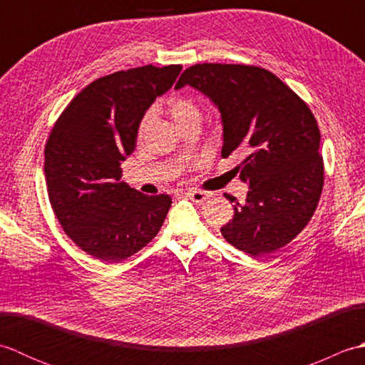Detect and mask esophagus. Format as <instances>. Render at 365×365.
<instances>
[{
    "label": "esophagus",
    "mask_w": 365,
    "mask_h": 365,
    "mask_svg": "<svg viewBox=\"0 0 365 365\" xmlns=\"http://www.w3.org/2000/svg\"><path fill=\"white\" fill-rule=\"evenodd\" d=\"M185 195H187V197L191 199L192 202H196V204H204L205 200L210 197V192L199 191V190H190V191L185 192Z\"/></svg>",
    "instance_id": "obj_1"
}]
</instances>
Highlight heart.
Listing matches in <instances>:
<instances>
[{
	"label": "heart",
	"instance_id": "b5f03b06",
	"mask_svg": "<svg viewBox=\"0 0 365 365\" xmlns=\"http://www.w3.org/2000/svg\"><path fill=\"white\" fill-rule=\"evenodd\" d=\"M168 111L170 114V118L174 119L178 128L192 125L196 123L199 125L200 119H202V111H200L199 105L195 102V100L185 96H175L173 98L168 100ZM152 114L149 113L144 115V119L141 122V130L147 127V123L150 122Z\"/></svg>",
	"mask_w": 365,
	"mask_h": 365
}]
</instances>
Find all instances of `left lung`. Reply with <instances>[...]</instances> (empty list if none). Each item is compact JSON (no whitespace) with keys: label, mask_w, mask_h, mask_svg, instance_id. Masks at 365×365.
<instances>
[{"label":"left lung","mask_w":365,"mask_h":365,"mask_svg":"<svg viewBox=\"0 0 365 365\" xmlns=\"http://www.w3.org/2000/svg\"><path fill=\"white\" fill-rule=\"evenodd\" d=\"M191 86L218 108L222 157L243 152L240 178L250 191L234 196V218L221 227L237 250L265 255L290 243L311 221L323 188L320 130L309 106L265 68L196 64L175 89Z\"/></svg>","instance_id":"left-lung-1"}]
</instances>
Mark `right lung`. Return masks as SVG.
<instances>
[{
  "label": "right lung",
  "mask_w": 365,
  "mask_h": 365,
  "mask_svg": "<svg viewBox=\"0 0 365 365\" xmlns=\"http://www.w3.org/2000/svg\"><path fill=\"white\" fill-rule=\"evenodd\" d=\"M182 66H144L92 81L50 133L45 166L53 212L84 252L118 263L155 238L170 207L120 182L138 128L155 98L173 88Z\"/></svg>",
  "instance_id": "obj_1"
}]
</instances>
